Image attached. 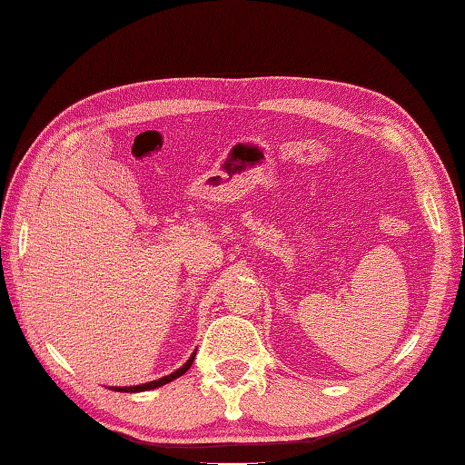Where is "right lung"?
I'll return each mask as SVG.
<instances>
[{"label": "right lung", "mask_w": 465, "mask_h": 465, "mask_svg": "<svg viewBox=\"0 0 465 465\" xmlns=\"http://www.w3.org/2000/svg\"><path fill=\"white\" fill-rule=\"evenodd\" d=\"M194 358H196V352H192V356L188 358L186 364H182L178 371H173L168 376H162V379H157V381H150V382H145V384H134V387H109V389L111 391H117V392H143V391H152V389H157V387H163V384L172 382L173 379H180V376L190 369L192 362H194Z\"/></svg>", "instance_id": "obj_1"}]
</instances>
